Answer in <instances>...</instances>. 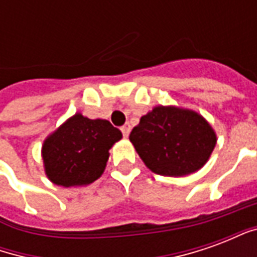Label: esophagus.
I'll return each instance as SVG.
<instances>
[{"label": "esophagus", "instance_id": "esophagus-1", "mask_svg": "<svg viewBox=\"0 0 257 257\" xmlns=\"http://www.w3.org/2000/svg\"><path fill=\"white\" fill-rule=\"evenodd\" d=\"M121 132H122V135L125 136V138H128L129 132H131V125H129V123L122 125V126H121Z\"/></svg>", "mask_w": 257, "mask_h": 257}]
</instances>
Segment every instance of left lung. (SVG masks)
<instances>
[{
    "instance_id": "8db88e82",
    "label": "left lung",
    "mask_w": 257,
    "mask_h": 257,
    "mask_svg": "<svg viewBox=\"0 0 257 257\" xmlns=\"http://www.w3.org/2000/svg\"><path fill=\"white\" fill-rule=\"evenodd\" d=\"M129 140L153 172L178 178L204 167L215 149L216 135L197 112L158 106L140 118Z\"/></svg>"
}]
</instances>
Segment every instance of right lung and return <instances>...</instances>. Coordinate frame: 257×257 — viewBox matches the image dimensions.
<instances>
[{
    "label": "right lung",
    "instance_id": "add662e5",
    "mask_svg": "<svg viewBox=\"0 0 257 257\" xmlns=\"http://www.w3.org/2000/svg\"><path fill=\"white\" fill-rule=\"evenodd\" d=\"M121 138V131L106 119L75 114L44 143L48 178L63 187L95 182L106 168L108 150Z\"/></svg>",
    "mask_w": 257,
    "mask_h": 257
}]
</instances>
